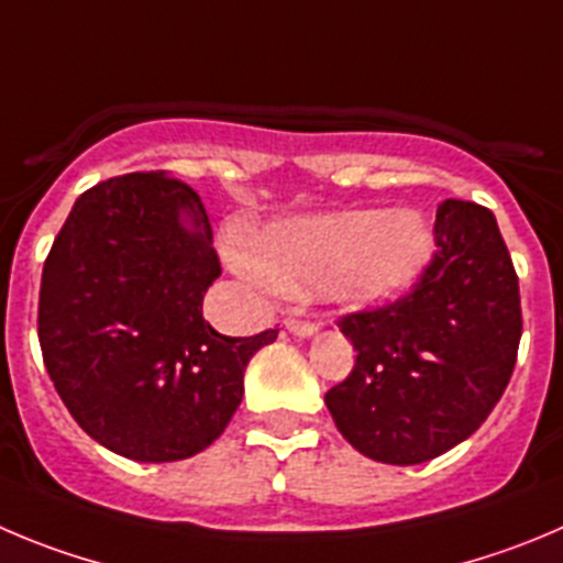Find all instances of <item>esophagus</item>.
I'll return each instance as SVG.
<instances>
[{"label": "esophagus", "mask_w": 563, "mask_h": 563, "mask_svg": "<svg viewBox=\"0 0 563 563\" xmlns=\"http://www.w3.org/2000/svg\"><path fill=\"white\" fill-rule=\"evenodd\" d=\"M286 330L288 333L299 335V339H308V335H313L319 330L317 322H311V319H299V317H286Z\"/></svg>", "instance_id": "34e87169"}]
</instances>
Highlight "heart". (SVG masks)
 <instances>
[{
  "instance_id": "1",
  "label": "heart",
  "mask_w": 563,
  "mask_h": 563,
  "mask_svg": "<svg viewBox=\"0 0 563 563\" xmlns=\"http://www.w3.org/2000/svg\"><path fill=\"white\" fill-rule=\"evenodd\" d=\"M433 252L417 210H339L269 224L241 264L286 291L319 288L344 306H380L413 288Z\"/></svg>"
}]
</instances>
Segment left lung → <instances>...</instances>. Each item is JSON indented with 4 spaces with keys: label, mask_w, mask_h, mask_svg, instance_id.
Wrapping results in <instances>:
<instances>
[{
    "label": "left lung",
    "mask_w": 563,
    "mask_h": 563,
    "mask_svg": "<svg viewBox=\"0 0 563 563\" xmlns=\"http://www.w3.org/2000/svg\"><path fill=\"white\" fill-rule=\"evenodd\" d=\"M433 235L411 291L339 319L358 358L324 402L341 435L383 464H422L470 439L517 364L519 280L495 213L448 199Z\"/></svg>",
    "instance_id": "obj_1"
}]
</instances>
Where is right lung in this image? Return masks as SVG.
<instances>
[{"instance_id":"add662e5","label":"right lung","mask_w":563,"mask_h":563,"mask_svg":"<svg viewBox=\"0 0 563 563\" xmlns=\"http://www.w3.org/2000/svg\"><path fill=\"white\" fill-rule=\"evenodd\" d=\"M222 275L202 199L166 172L80 194L44 261L38 341L75 422L124 459L202 453L244 397V369L277 330L230 339L202 317Z\"/></svg>"}]
</instances>
